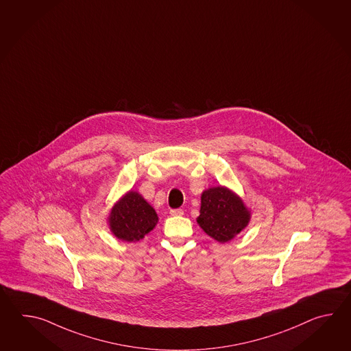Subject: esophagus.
<instances>
[{
	"instance_id": "obj_1",
	"label": "esophagus",
	"mask_w": 351,
	"mask_h": 351,
	"mask_svg": "<svg viewBox=\"0 0 351 351\" xmlns=\"http://www.w3.org/2000/svg\"><path fill=\"white\" fill-rule=\"evenodd\" d=\"M172 216H183V209L177 208V209H171V212H169Z\"/></svg>"
}]
</instances>
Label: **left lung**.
Returning a JSON list of instances; mask_svg holds the SVG:
<instances>
[{
    "label": "left lung",
    "mask_w": 351,
    "mask_h": 351,
    "mask_svg": "<svg viewBox=\"0 0 351 351\" xmlns=\"http://www.w3.org/2000/svg\"><path fill=\"white\" fill-rule=\"evenodd\" d=\"M250 221L243 202L224 186L209 188L202 193L201 210L197 218L203 231L221 243L228 242Z\"/></svg>",
    "instance_id": "8db88e82"
}]
</instances>
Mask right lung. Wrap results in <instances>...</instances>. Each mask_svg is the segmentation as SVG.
I'll return each instance as SVG.
<instances>
[{
  "label": "right lung",
  "instance_id": "right-lung-1",
  "mask_svg": "<svg viewBox=\"0 0 351 351\" xmlns=\"http://www.w3.org/2000/svg\"><path fill=\"white\" fill-rule=\"evenodd\" d=\"M109 222L118 239L136 242L156 227L158 216L141 194L129 192L112 207Z\"/></svg>",
  "mask_w": 351,
  "mask_h": 351
}]
</instances>
